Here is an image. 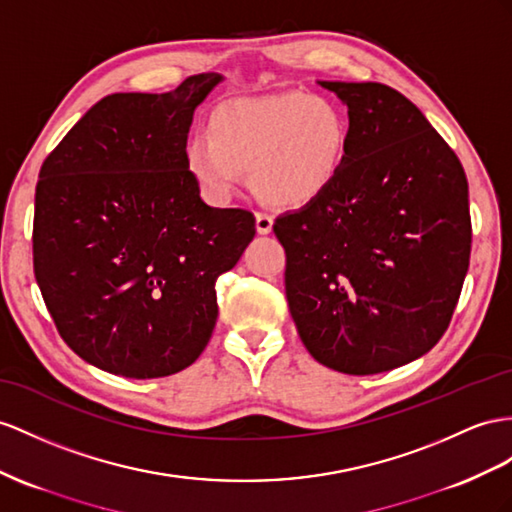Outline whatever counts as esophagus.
I'll return each mask as SVG.
<instances>
[{
  "label": "esophagus",
  "mask_w": 512,
  "mask_h": 512,
  "mask_svg": "<svg viewBox=\"0 0 512 512\" xmlns=\"http://www.w3.org/2000/svg\"><path fill=\"white\" fill-rule=\"evenodd\" d=\"M272 225H274V218L270 214H264V212H257L255 214V229H257V233L268 235L272 231Z\"/></svg>",
  "instance_id": "1"
}]
</instances>
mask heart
Wrapping results in <instances>:
<instances>
[{"label": "heart", "mask_w": 512, "mask_h": 512, "mask_svg": "<svg viewBox=\"0 0 512 512\" xmlns=\"http://www.w3.org/2000/svg\"><path fill=\"white\" fill-rule=\"evenodd\" d=\"M348 142L350 123L331 99L303 93L244 97L214 110L207 134L188 140L183 162L212 203L229 201L248 170L261 199L303 207L342 173Z\"/></svg>", "instance_id": "heart-1"}]
</instances>
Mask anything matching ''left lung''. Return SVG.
<instances>
[{"label":"left lung","mask_w":512,"mask_h":512,"mask_svg":"<svg viewBox=\"0 0 512 512\" xmlns=\"http://www.w3.org/2000/svg\"><path fill=\"white\" fill-rule=\"evenodd\" d=\"M318 84L348 106L346 162L274 233L309 355L368 376L426 355L448 329L469 268V188L456 153L398 90Z\"/></svg>","instance_id":"1"}]
</instances>
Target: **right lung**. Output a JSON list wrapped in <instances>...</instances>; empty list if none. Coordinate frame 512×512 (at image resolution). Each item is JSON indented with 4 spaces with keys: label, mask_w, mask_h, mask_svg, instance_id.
<instances>
[{
    "label": "right lung",
    "mask_w": 512,
    "mask_h": 512,
    "mask_svg": "<svg viewBox=\"0 0 512 512\" xmlns=\"http://www.w3.org/2000/svg\"><path fill=\"white\" fill-rule=\"evenodd\" d=\"M222 80L103 97L38 173L36 283L67 346L103 372L160 378L199 359L216 281L255 238L253 214L209 207L183 162L194 110Z\"/></svg>",
    "instance_id": "add662e5"
}]
</instances>
